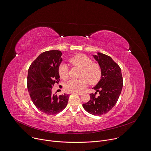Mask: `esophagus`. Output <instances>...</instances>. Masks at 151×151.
<instances>
[{
	"label": "esophagus",
	"mask_w": 151,
	"mask_h": 151,
	"mask_svg": "<svg viewBox=\"0 0 151 151\" xmlns=\"http://www.w3.org/2000/svg\"><path fill=\"white\" fill-rule=\"evenodd\" d=\"M76 93H77L78 94H79V95H80V96H81V95H83V93H82V92H79V91H76Z\"/></svg>",
	"instance_id": "obj_1"
}]
</instances>
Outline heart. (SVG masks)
<instances>
[{
	"label": "heart",
	"mask_w": 151,
	"mask_h": 151,
	"mask_svg": "<svg viewBox=\"0 0 151 151\" xmlns=\"http://www.w3.org/2000/svg\"><path fill=\"white\" fill-rule=\"evenodd\" d=\"M70 63L76 66L82 68L80 73L81 78L78 79H71L65 84V88L67 91H81L88 84H95L97 83L101 77V69L100 65L93 63L92 60L83 54H78L71 58ZM58 73L63 80L68 78V68L65 63H62L58 68Z\"/></svg>",
	"instance_id": "obj_1"
}]
</instances>
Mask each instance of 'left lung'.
Returning a JSON list of instances; mask_svg holds the SVG:
<instances>
[{
    "instance_id": "8db88e82",
    "label": "left lung",
    "mask_w": 151,
    "mask_h": 151,
    "mask_svg": "<svg viewBox=\"0 0 151 151\" xmlns=\"http://www.w3.org/2000/svg\"><path fill=\"white\" fill-rule=\"evenodd\" d=\"M101 69V77L93 88L96 92L90 94V100L83 107L90 114L101 116L109 111L116 104L123 87V78L120 67L112 58L97 52L92 55ZM99 92V96H96Z\"/></svg>"
}]
</instances>
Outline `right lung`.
Masks as SVG:
<instances>
[{
  "label": "right lung",
  "mask_w": 151,
  "mask_h": 151,
  "mask_svg": "<svg viewBox=\"0 0 151 151\" xmlns=\"http://www.w3.org/2000/svg\"><path fill=\"white\" fill-rule=\"evenodd\" d=\"M62 52L51 50L42 52L31 64L27 77L28 90L32 102L41 111L54 115L65 108L69 96L52 94V88L60 80L59 67Z\"/></svg>",
  "instance_id": "right-lung-1"
}]
</instances>
